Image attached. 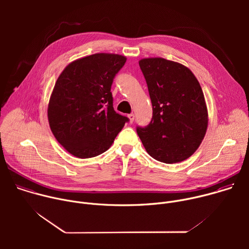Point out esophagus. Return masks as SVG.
I'll list each match as a JSON object with an SVG mask.
<instances>
[{
	"label": "esophagus",
	"mask_w": 249,
	"mask_h": 249,
	"mask_svg": "<svg viewBox=\"0 0 249 249\" xmlns=\"http://www.w3.org/2000/svg\"><path fill=\"white\" fill-rule=\"evenodd\" d=\"M128 118H129L130 123H133V121H134V119H135V115H134L133 113H131V114L128 115Z\"/></svg>",
	"instance_id": "obj_1"
}]
</instances>
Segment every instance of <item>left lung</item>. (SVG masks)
I'll list each match as a JSON object with an SVG mask.
<instances>
[{"mask_svg":"<svg viewBox=\"0 0 249 249\" xmlns=\"http://www.w3.org/2000/svg\"><path fill=\"white\" fill-rule=\"evenodd\" d=\"M153 105V118L137 133L148 154L164 163H176L199 148L208 127L201 86L184 65L163 58L139 61Z\"/></svg>","mask_w":249,"mask_h":249,"instance_id":"1","label":"left lung"}]
</instances>
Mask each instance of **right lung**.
Instances as JSON below:
<instances>
[{
	"label": "right lung",
	"instance_id": "obj_1",
	"mask_svg": "<svg viewBox=\"0 0 249 249\" xmlns=\"http://www.w3.org/2000/svg\"><path fill=\"white\" fill-rule=\"evenodd\" d=\"M127 58L96 53L70 63L60 74L48 104V121L56 140L79 159L107 151L129 119L113 108L110 91Z\"/></svg>",
	"mask_w": 249,
	"mask_h": 249
}]
</instances>
